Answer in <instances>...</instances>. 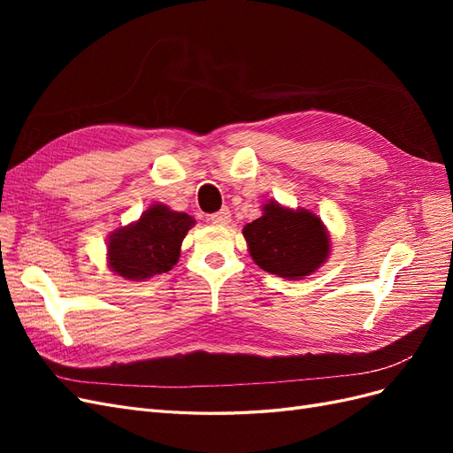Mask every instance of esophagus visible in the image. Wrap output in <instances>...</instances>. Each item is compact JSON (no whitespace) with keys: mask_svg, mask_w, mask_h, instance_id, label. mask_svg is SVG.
<instances>
[{"mask_svg":"<svg viewBox=\"0 0 453 453\" xmlns=\"http://www.w3.org/2000/svg\"><path fill=\"white\" fill-rule=\"evenodd\" d=\"M210 221H211L213 225H217V226H226V225L232 221V217H230V210H228V208L219 210L217 213H213V215L210 217Z\"/></svg>","mask_w":453,"mask_h":453,"instance_id":"34e87169","label":"esophagus"}]
</instances>
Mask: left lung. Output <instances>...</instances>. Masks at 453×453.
Listing matches in <instances>:
<instances>
[{
	"label": "left lung",
	"mask_w": 453,
	"mask_h": 453,
	"mask_svg": "<svg viewBox=\"0 0 453 453\" xmlns=\"http://www.w3.org/2000/svg\"><path fill=\"white\" fill-rule=\"evenodd\" d=\"M263 211V217L243 226L257 266L280 278L303 280L328 258L331 242L318 215L283 208L276 200L265 203Z\"/></svg>",
	"instance_id": "1"
}]
</instances>
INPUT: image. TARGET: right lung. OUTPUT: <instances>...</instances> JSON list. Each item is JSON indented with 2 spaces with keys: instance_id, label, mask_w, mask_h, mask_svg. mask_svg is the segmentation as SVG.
Segmentation results:
<instances>
[{
  "instance_id": "right-lung-1",
  "label": "right lung",
  "mask_w": 453,
  "mask_h": 453,
  "mask_svg": "<svg viewBox=\"0 0 453 453\" xmlns=\"http://www.w3.org/2000/svg\"><path fill=\"white\" fill-rule=\"evenodd\" d=\"M193 226L190 215L153 203L138 221L111 232L107 240L109 268L132 281L168 272L180 258L183 238Z\"/></svg>"
}]
</instances>
